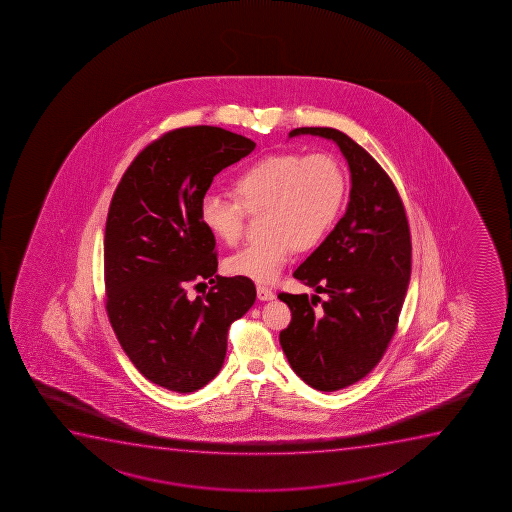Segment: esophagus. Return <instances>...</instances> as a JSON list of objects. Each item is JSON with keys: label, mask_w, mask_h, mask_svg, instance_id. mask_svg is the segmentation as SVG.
Masks as SVG:
<instances>
[{"label": "esophagus", "mask_w": 512, "mask_h": 512, "mask_svg": "<svg viewBox=\"0 0 512 512\" xmlns=\"http://www.w3.org/2000/svg\"><path fill=\"white\" fill-rule=\"evenodd\" d=\"M257 298L260 301H271L276 298V295H274L272 289L265 288V286H257Z\"/></svg>", "instance_id": "obj_1"}]
</instances>
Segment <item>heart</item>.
Returning a JSON list of instances; mask_svg holds the SVG:
<instances>
[{
    "label": "heart",
    "instance_id": "b5f03b06",
    "mask_svg": "<svg viewBox=\"0 0 512 512\" xmlns=\"http://www.w3.org/2000/svg\"><path fill=\"white\" fill-rule=\"evenodd\" d=\"M236 200L216 193L200 202V223L214 238L235 245L245 212L265 209L264 236L226 260L231 276L274 283L296 248L319 245L331 231L344 200L343 169L325 154H271L241 169L231 183Z\"/></svg>",
    "mask_w": 512,
    "mask_h": 512
}]
</instances>
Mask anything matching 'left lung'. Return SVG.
Returning a JSON list of instances; mask_svg holds the SVG:
<instances>
[{
    "label": "left lung",
    "mask_w": 512,
    "mask_h": 512,
    "mask_svg": "<svg viewBox=\"0 0 512 512\" xmlns=\"http://www.w3.org/2000/svg\"><path fill=\"white\" fill-rule=\"evenodd\" d=\"M300 135L339 147L351 190L336 228L293 274L315 293L279 295L293 315L279 341L303 382L332 392L372 372L391 343L411 277V238L394 183L363 147L334 128H295L288 137Z\"/></svg>",
    "instance_id": "left-lung-1"
}]
</instances>
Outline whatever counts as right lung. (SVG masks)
<instances>
[{"label": "right lung", "instance_id": "right-lung-1", "mask_svg": "<svg viewBox=\"0 0 512 512\" xmlns=\"http://www.w3.org/2000/svg\"><path fill=\"white\" fill-rule=\"evenodd\" d=\"M253 149L224 128H178L135 157L109 205V322L137 370L169 391H199L216 377L229 325L255 303L252 279L216 276V238L200 223L214 176ZM204 278L212 291L190 299L187 288Z\"/></svg>", "mask_w": 512, "mask_h": 512}]
</instances>
